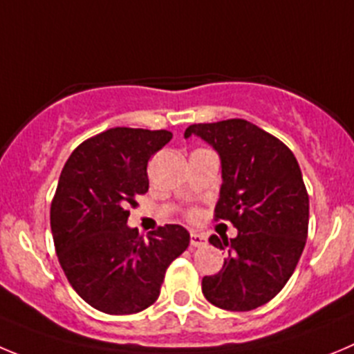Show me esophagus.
<instances>
[{"instance_id":"1","label":"esophagus","mask_w":354,"mask_h":354,"mask_svg":"<svg viewBox=\"0 0 354 354\" xmlns=\"http://www.w3.org/2000/svg\"><path fill=\"white\" fill-rule=\"evenodd\" d=\"M190 244L196 248L204 246V244H206V237L201 236V234H190Z\"/></svg>"}]
</instances>
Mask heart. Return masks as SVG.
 Masks as SVG:
<instances>
[{"label":"heart","mask_w":354,"mask_h":354,"mask_svg":"<svg viewBox=\"0 0 354 354\" xmlns=\"http://www.w3.org/2000/svg\"><path fill=\"white\" fill-rule=\"evenodd\" d=\"M194 214H196V213H190V216H194Z\"/></svg>","instance_id":"obj_1"}]
</instances>
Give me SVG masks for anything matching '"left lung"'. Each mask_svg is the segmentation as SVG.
<instances>
[{
    "label": "left lung",
    "instance_id": "1",
    "mask_svg": "<svg viewBox=\"0 0 354 354\" xmlns=\"http://www.w3.org/2000/svg\"><path fill=\"white\" fill-rule=\"evenodd\" d=\"M192 134L222 158L214 220L237 229L230 241L209 237L229 257L220 272L203 277V293L220 309L252 311L281 292L306 246L309 196L299 162L283 141L243 118L188 125L185 138Z\"/></svg>",
    "mask_w": 354,
    "mask_h": 354
}]
</instances>
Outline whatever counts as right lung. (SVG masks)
<instances>
[{
	"instance_id": "1",
	"label": "right lung",
	"mask_w": 354,
	"mask_h": 354,
	"mask_svg": "<svg viewBox=\"0 0 354 354\" xmlns=\"http://www.w3.org/2000/svg\"><path fill=\"white\" fill-rule=\"evenodd\" d=\"M169 131L113 127L78 145L62 167L50 206L59 263L73 290L106 315H134L160 293L169 263L190 234L164 225L148 239L129 229V206L148 192V160Z\"/></svg>"
}]
</instances>
